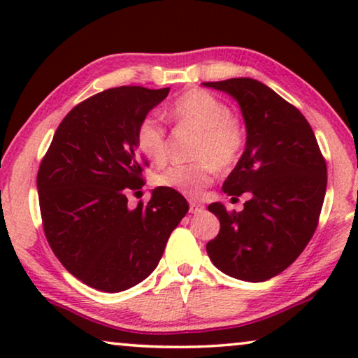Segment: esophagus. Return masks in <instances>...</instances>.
Listing matches in <instances>:
<instances>
[{
    "label": "esophagus",
    "mask_w": 358,
    "mask_h": 358,
    "mask_svg": "<svg viewBox=\"0 0 358 358\" xmlns=\"http://www.w3.org/2000/svg\"><path fill=\"white\" fill-rule=\"evenodd\" d=\"M189 210H190V213H200L203 210V205L202 203H197V202H190L189 203Z\"/></svg>",
    "instance_id": "1"
}]
</instances>
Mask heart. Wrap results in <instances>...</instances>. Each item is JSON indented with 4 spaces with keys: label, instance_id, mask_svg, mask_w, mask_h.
I'll return each instance as SVG.
<instances>
[{
    "label": "heart",
    "instance_id": "heart-1",
    "mask_svg": "<svg viewBox=\"0 0 358 358\" xmlns=\"http://www.w3.org/2000/svg\"><path fill=\"white\" fill-rule=\"evenodd\" d=\"M171 117L200 134L195 148L199 161L169 166L156 176V184L187 197H200L212 184L217 168L227 169L238 161L244 146V129L222 99L203 90H190L178 97L171 106ZM136 143L146 158L163 163L168 153V136L159 117L150 114L141 119Z\"/></svg>",
    "mask_w": 358,
    "mask_h": 358
}]
</instances>
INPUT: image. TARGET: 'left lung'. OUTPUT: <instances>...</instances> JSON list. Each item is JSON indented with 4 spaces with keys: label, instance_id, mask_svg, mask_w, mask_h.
<instances>
[{
    "label": "left lung",
    "instance_id": "obj_1",
    "mask_svg": "<svg viewBox=\"0 0 358 358\" xmlns=\"http://www.w3.org/2000/svg\"><path fill=\"white\" fill-rule=\"evenodd\" d=\"M233 97L246 124V148L223 182L228 195L249 192L241 212L215 202L220 233L207 243L223 273L244 282L278 275L316 231L327 184L326 161L296 107L251 78L203 83Z\"/></svg>",
    "mask_w": 358,
    "mask_h": 358
}]
</instances>
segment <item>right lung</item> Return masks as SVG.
<instances>
[{
    "label": "right lung",
    "mask_w": 358,
    "mask_h": 358,
    "mask_svg": "<svg viewBox=\"0 0 358 358\" xmlns=\"http://www.w3.org/2000/svg\"><path fill=\"white\" fill-rule=\"evenodd\" d=\"M168 94L169 87L120 86L83 101L58 125L38 168L47 241L63 267L96 290L143 282L189 210L168 187H156L146 205H127V194L145 184L136 129Z\"/></svg>",
    "instance_id": "obj_1"
}]
</instances>
